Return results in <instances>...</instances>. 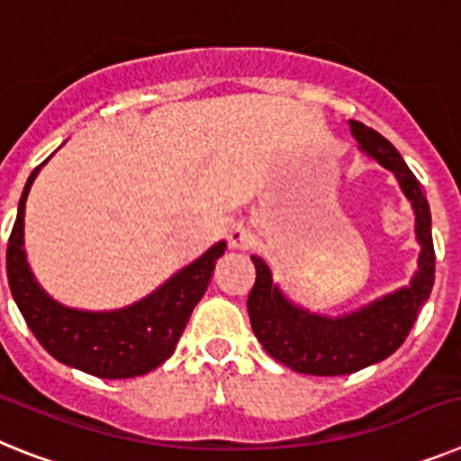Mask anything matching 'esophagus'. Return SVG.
<instances>
[{
	"label": "esophagus",
	"mask_w": 461,
	"mask_h": 461,
	"mask_svg": "<svg viewBox=\"0 0 461 461\" xmlns=\"http://www.w3.org/2000/svg\"><path fill=\"white\" fill-rule=\"evenodd\" d=\"M227 241H230L231 250H249L253 246L255 237L253 231L249 227H243V224H234L227 234Z\"/></svg>",
	"instance_id": "obj_1"
}]
</instances>
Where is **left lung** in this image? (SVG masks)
Instances as JSON below:
<instances>
[{"mask_svg": "<svg viewBox=\"0 0 461 461\" xmlns=\"http://www.w3.org/2000/svg\"><path fill=\"white\" fill-rule=\"evenodd\" d=\"M349 126L363 152L377 158L386 171H392L405 196L412 201L417 241L421 243L420 269L408 288H401L393 295L382 297L342 319H326L293 307L272 284L269 267L260 258H253L255 284L249 293V314L255 338L278 363L295 373L319 377L351 375L392 356L405 342L420 309L434 288L436 253L431 212L420 180L396 152V147L377 131L354 119Z\"/></svg>", "mask_w": 461, "mask_h": 461, "instance_id": "obj_1", "label": "left lung"}]
</instances>
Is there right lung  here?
<instances>
[{"label":"right lung","instance_id":"1","mask_svg":"<svg viewBox=\"0 0 461 461\" xmlns=\"http://www.w3.org/2000/svg\"><path fill=\"white\" fill-rule=\"evenodd\" d=\"M41 166L27 177L6 249L11 295L27 328L56 361L103 380H126L149 373L176 351L192 309L206 293L215 260L227 246L224 241L215 243L199 260L133 307L119 312H77L63 307L37 285L23 249L25 199Z\"/></svg>","mask_w":461,"mask_h":461}]
</instances>
